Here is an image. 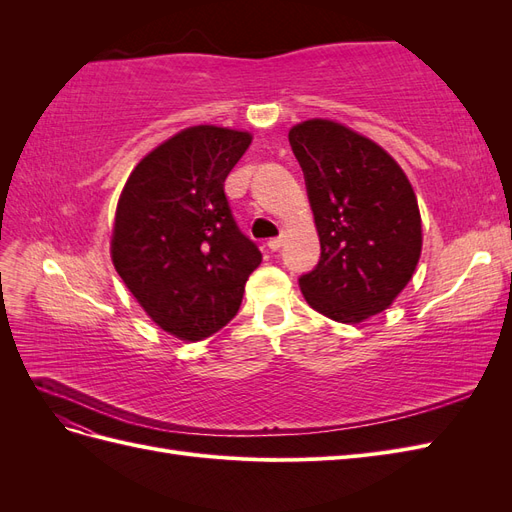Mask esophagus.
<instances>
[{
    "mask_svg": "<svg viewBox=\"0 0 512 512\" xmlns=\"http://www.w3.org/2000/svg\"><path fill=\"white\" fill-rule=\"evenodd\" d=\"M282 245H284V239H282V237H275V239H269V241H267V247H269L271 252H277Z\"/></svg>",
    "mask_w": 512,
    "mask_h": 512,
    "instance_id": "obj_1",
    "label": "esophagus"
}]
</instances>
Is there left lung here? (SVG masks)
<instances>
[{
    "label": "left lung",
    "mask_w": 512,
    "mask_h": 512,
    "mask_svg": "<svg viewBox=\"0 0 512 512\" xmlns=\"http://www.w3.org/2000/svg\"><path fill=\"white\" fill-rule=\"evenodd\" d=\"M320 237L318 265L299 277L305 301L337 322L389 307L421 256V213L404 170L369 138L327 119L288 134Z\"/></svg>",
    "instance_id": "8db88e82"
}]
</instances>
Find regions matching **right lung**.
Segmentation results:
<instances>
[{"label": "right lung", "mask_w": 512, "mask_h": 512, "mask_svg": "<svg viewBox=\"0 0 512 512\" xmlns=\"http://www.w3.org/2000/svg\"><path fill=\"white\" fill-rule=\"evenodd\" d=\"M250 143L237 130H183L136 164L119 198L113 265L151 320L190 342L235 318L262 260L224 194Z\"/></svg>", "instance_id": "add662e5"}]
</instances>
